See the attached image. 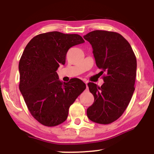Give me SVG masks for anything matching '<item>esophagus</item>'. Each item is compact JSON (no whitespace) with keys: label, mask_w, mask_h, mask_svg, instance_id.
Listing matches in <instances>:
<instances>
[{"label":"esophagus","mask_w":154,"mask_h":154,"mask_svg":"<svg viewBox=\"0 0 154 154\" xmlns=\"http://www.w3.org/2000/svg\"><path fill=\"white\" fill-rule=\"evenodd\" d=\"M85 83L86 84V87H87V89L88 88V82L87 81H85Z\"/></svg>","instance_id":"esophagus-1"}]
</instances>
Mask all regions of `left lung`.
Returning a JSON list of instances; mask_svg holds the SVG:
<instances>
[{
  "instance_id": "1",
  "label": "left lung",
  "mask_w": 154,
  "mask_h": 154,
  "mask_svg": "<svg viewBox=\"0 0 154 154\" xmlns=\"http://www.w3.org/2000/svg\"><path fill=\"white\" fill-rule=\"evenodd\" d=\"M83 38L91 44L97 66L106 73L101 87L88 84L94 101L88 108L87 116L94 123L109 124L121 116L131 100L136 57L127 40L118 33L97 30Z\"/></svg>"
}]
</instances>
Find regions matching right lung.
Segmentation results:
<instances>
[{"instance_id":"add662e5","label":"right lung","mask_w":154,"mask_h":154,"mask_svg":"<svg viewBox=\"0 0 154 154\" xmlns=\"http://www.w3.org/2000/svg\"><path fill=\"white\" fill-rule=\"evenodd\" d=\"M84 42L80 35L52 31L33 37L23 52L20 90L31 115L44 125L66 121L69 107L86 88L79 79L62 83L57 73L69 48Z\"/></svg>"}]
</instances>
